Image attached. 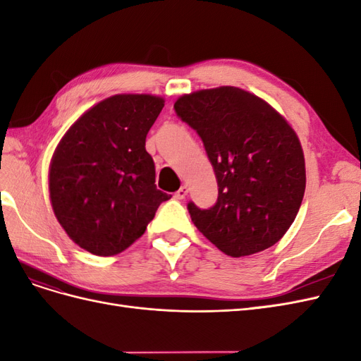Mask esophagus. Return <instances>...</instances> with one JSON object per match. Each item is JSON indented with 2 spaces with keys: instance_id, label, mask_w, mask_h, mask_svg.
Listing matches in <instances>:
<instances>
[{
  "instance_id": "esophagus-1",
  "label": "esophagus",
  "mask_w": 361,
  "mask_h": 361,
  "mask_svg": "<svg viewBox=\"0 0 361 361\" xmlns=\"http://www.w3.org/2000/svg\"><path fill=\"white\" fill-rule=\"evenodd\" d=\"M187 194H188V187H180L178 191H176V194H174V199H178V200H182V199H185L187 197Z\"/></svg>"
}]
</instances>
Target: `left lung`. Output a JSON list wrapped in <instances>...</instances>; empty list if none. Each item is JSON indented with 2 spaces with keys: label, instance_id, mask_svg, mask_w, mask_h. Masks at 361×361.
Wrapping results in <instances>:
<instances>
[{
  "label": "left lung",
  "instance_id": "1",
  "mask_svg": "<svg viewBox=\"0 0 361 361\" xmlns=\"http://www.w3.org/2000/svg\"><path fill=\"white\" fill-rule=\"evenodd\" d=\"M174 110L197 130L218 183L211 209L188 204L194 226L232 257L279 243L305 191L304 152L288 120L262 97L232 85L182 94Z\"/></svg>",
  "mask_w": 361,
  "mask_h": 361
}]
</instances>
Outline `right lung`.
Returning a JSON list of instances; mask_svg holds the SVG:
<instances>
[{
	"label": "right lung",
	"mask_w": 361,
	"mask_h": 361,
	"mask_svg": "<svg viewBox=\"0 0 361 361\" xmlns=\"http://www.w3.org/2000/svg\"><path fill=\"white\" fill-rule=\"evenodd\" d=\"M164 97L120 93L82 113L49 164V199L72 241L96 256L122 253L146 232L171 195L155 185L146 135Z\"/></svg>",
	"instance_id": "1"
}]
</instances>
